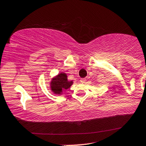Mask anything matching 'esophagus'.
Listing matches in <instances>:
<instances>
[{"instance_id":"34e87169","label":"esophagus","mask_w":146,"mask_h":146,"mask_svg":"<svg viewBox=\"0 0 146 146\" xmlns=\"http://www.w3.org/2000/svg\"><path fill=\"white\" fill-rule=\"evenodd\" d=\"M86 81V79H81V80H80L81 83H85Z\"/></svg>"}]
</instances>
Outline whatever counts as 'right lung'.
<instances>
[{
  "label": "right lung",
  "instance_id": "obj_1",
  "mask_svg": "<svg viewBox=\"0 0 146 146\" xmlns=\"http://www.w3.org/2000/svg\"><path fill=\"white\" fill-rule=\"evenodd\" d=\"M73 82L67 80V75L65 73H58L54 77L50 82V89L52 92L56 94L61 95L62 91L67 90L71 86Z\"/></svg>",
  "mask_w": 146,
  "mask_h": 146
}]
</instances>
